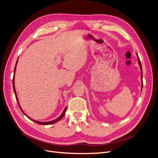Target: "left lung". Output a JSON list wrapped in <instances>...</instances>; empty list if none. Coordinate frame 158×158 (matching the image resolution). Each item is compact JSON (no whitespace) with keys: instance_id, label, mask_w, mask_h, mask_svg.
<instances>
[{"instance_id":"obj_1","label":"left lung","mask_w":158,"mask_h":158,"mask_svg":"<svg viewBox=\"0 0 158 158\" xmlns=\"http://www.w3.org/2000/svg\"><path fill=\"white\" fill-rule=\"evenodd\" d=\"M137 56H138V54L136 53ZM138 64H139V66H140V70H141V73H142V76H141V80H142V87H141V91H142V87H143V82H142V64H141V62H140V60L139 59V57H138Z\"/></svg>"}]
</instances>
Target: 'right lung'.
Instances as JSON below:
<instances>
[{
	"label": "right lung",
	"instance_id": "add662e5",
	"mask_svg": "<svg viewBox=\"0 0 158 158\" xmlns=\"http://www.w3.org/2000/svg\"><path fill=\"white\" fill-rule=\"evenodd\" d=\"M17 63H18V60H17V61H16V66H15V68H14V76H13V79H12V84H13V89H14V94H15V96H16V101H17V103H18V106H19V107H20V110L22 111V112L25 114V115L28 118H30V120H31L32 121H33V122H35V123H37V124H39V125H51V124H54V123H56V122H58V121H59L60 119L63 117V116L64 115V114H65V112H66V107H65L64 108V111H63V113H62L61 114H60V116H59L58 118H56V119H55V120H53V121H48V122H40V121H35V120H33V119H31L30 117H29L28 116H27V114L23 112V111L22 110V109L21 108V107H20V103H19V102H18V97H17V94H16V89H15V87H14V74H15V72H16V64H17Z\"/></svg>",
	"mask_w": 158,
	"mask_h": 158
}]
</instances>
